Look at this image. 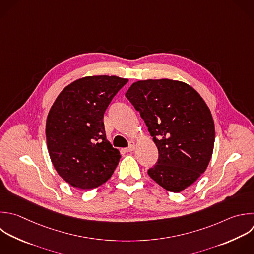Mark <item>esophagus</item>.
Instances as JSON below:
<instances>
[{"label": "esophagus", "mask_w": 254, "mask_h": 254, "mask_svg": "<svg viewBox=\"0 0 254 254\" xmlns=\"http://www.w3.org/2000/svg\"><path fill=\"white\" fill-rule=\"evenodd\" d=\"M134 149H135V142L131 141V142L129 143L128 148H126L125 151H126V152H132V151H134Z\"/></svg>", "instance_id": "esophagus-1"}]
</instances>
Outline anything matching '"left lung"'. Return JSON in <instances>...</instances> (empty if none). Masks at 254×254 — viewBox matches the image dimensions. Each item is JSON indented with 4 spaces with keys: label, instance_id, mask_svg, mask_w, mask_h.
Instances as JSON below:
<instances>
[{
    "label": "left lung",
    "instance_id": "obj_1",
    "mask_svg": "<svg viewBox=\"0 0 254 254\" xmlns=\"http://www.w3.org/2000/svg\"><path fill=\"white\" fill-rule=\"evenodd\" d=\"M125 96L140 112L159 151L148 175L173 192L194 183L214 144L213 120L200 95L181 81L149 79L133 83Z\"/></svg>",
    "mask_w": 254,
    "mask_h": 254
}]
</instances>
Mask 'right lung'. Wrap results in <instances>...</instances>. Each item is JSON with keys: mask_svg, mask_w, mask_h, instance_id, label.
Returning <instances> with one entry per match:
<instances>
[{"mask_svg": "<svg viewBox=\"0 0 254 254\" xmlns=\"http://www.w3.org/2000/svg\"><path fill=\"white\" fill-rule=\"evenodd\" d=\"M128 79L87 76L66 86L52 106L46 127L51 160L74 188L90 190L109 180L121 158L107 141L103 116Z\"/></svg>", "mask_w": 254, "mask_h": 254, "instance_id": "obj_1", "label": "right lung"}]
</instances>
